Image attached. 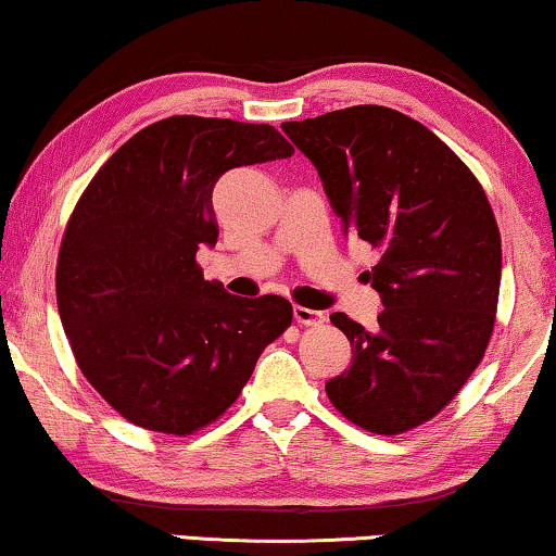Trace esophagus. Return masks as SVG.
Listing matches in <instances>:
<instances>
[{"instance_id": "obj_1", "label": "esophagus", "mask_w": 556, "mask_h": 556, "mask_svg": "<svg viewBox=\"0 0 556 556\" xmlns=\"http://www.w3.org/2000/svg\"><path fill=\"white\" fill-rule=\"evenodd\" d=\"M294 321L296 325H306V327H317L325 321V314L317 309H306V306H294Z\"/></svg>"}]
</instances>
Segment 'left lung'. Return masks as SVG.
Returning a JSON list of instances; mask_svg holds the SVG:
<instances>
[{
    "label": "left lung",
    "instance_id": "8db88e82",
    "mask_svg": "<svg viewBox=\"0 0 556 556\" xmlns=\"http://www.w3.org/2000/svg\"><path fill=\"white\" fill-rule=\"evenodd\" d=\"M321 179L344 235L382 252L364 271L384 309L364 329L331 314L352 364L331 404L369 432L400 434L442 412L490 344L502 239L482 185L425 124L359 104L281 124Z\"/></svg>",
    "mask_w": 556,
    "mask_h": 556
}]
</instances>
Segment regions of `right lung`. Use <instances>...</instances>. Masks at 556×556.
<instances>
[{
    "mask_svg": "<svg viewBox=\"0 0 556 556\" xmlns=\"http://www.w3.org/2000/svg\"><path fill=\"white\" fill-rule=\"evenodd\" d=\"M294 149L269 124L179 114L137 131L89 181L66 225L56 304L81 375L131 425L192 434L225 414L292 304L206 281L212 192L235 167Z\"/></svg>",
    "mask_w": 556,
    "mask_h": 556,
    "instance_id": "right-lung-1",
    "label": "right lung"
}]
</instances>
